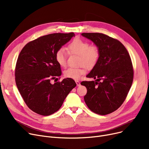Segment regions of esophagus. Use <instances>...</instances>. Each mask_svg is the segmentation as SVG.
<instances>
[{
	"label": "esophagus",
	"instance_id": "1",
	"mask_svg": "<svg viewBox=\"0 0 149 149\" xmlns=\"http://www.w3.org/2000/svg\"><path fill=\"white\" fill-rule=\"evenodd\" d=\"M75 83H76V84H77V86H79L80 85V81H79L75 80Z\"/></svg>",
	"mask_w": 149,
	"mask_h": 149
}]
</instances>
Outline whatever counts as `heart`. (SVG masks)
Listing matches in <instances>:
<instances>
[{
	"label": "heart",
	"mask_w": 149,
	"mask_h": 149,
	"mask_svg": "<svg viewBox=\"0 0 149 149\" xmlns=\"http://www.w3.org/2000/svg\"><path fill=\"white\" fill-rule=\"evenodd\" d=\"M69 54H76L79 56V64L82 65L79 68H69L64 71V76L71 79H79L86 73V66L91 68L98 62L100 52L98 46L96 45H90L86 41L80 38H75L67 46ZM57 64L61 67H65L67 63V54L63 49L57 51L55 54Z\"/></svg>",
	"instance_id": "obj_1"
}]
</instances>
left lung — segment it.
<instances>
[{
    "label": "left lung",
    "instance_id": "left-lung-1",
    "mask_svg": "<svg viewBox=\"0 0 149 149\" xmlns=\"http://www.w3.org/2000/svg\"><path fill=\"white\" fill-rule=\"evenodd\" d=\"M81 35L97 45L100 52L98 62L86 76L97 79L96 81L81 83L87 89L84 101L93 112L109 114L122 105L132 84L134 71L130 55L119 40L106 34Z\"/></svg>",
    "mask_w": 149,
    "mask_h": 149
}]
</instances>
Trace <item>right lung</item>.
<instances>
[{
	"label": "right lung",
	"mask_w": 149,
	"mask_h": 149,
	"mask_svg": "<svg viewBox=\"0 0 149 149\" xmlns=\"http://www.w3.org/2000/svg\"><path fill=\"white\" fill-rule=\"evenodd\" d=\"M74 36V33L43 36L28 42L20 52L15 83L27 106L37 114L48 116L57 112L76 86L75 81L68 78L54 84L50 82L61 74L56 52Z\"/></svg>",
	"instance_id": "1"
}]
</instances>
